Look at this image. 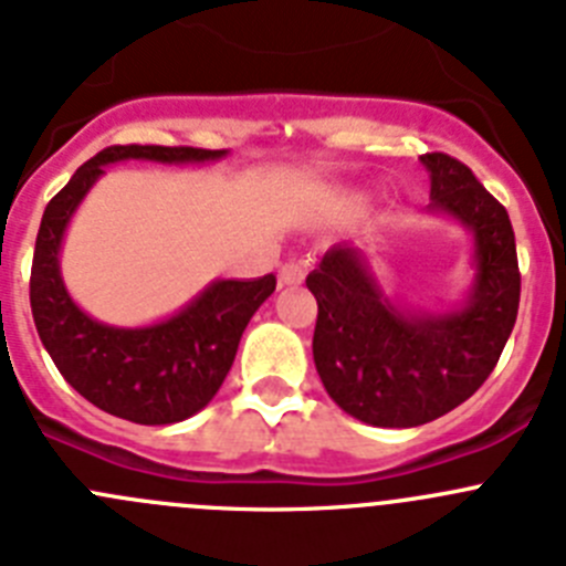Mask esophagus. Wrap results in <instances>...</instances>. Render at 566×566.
Here are the masks:
<instances>
[{
  "label": "esophagus",
  "mask_w": 566,
  "mask_h": 566,
  "mask_svg": "<svg viewBox=\"0 0 566 566\" xmlns=\"http://www.w3.org/2000/svg\"><path fill=\"white\" fill-rule=\"evenodd\" d=\"M303 277H305V269H303V263H297V261H286L277 272L280 286H300V283H303Z\"/></svg>",
  "instance_id": "1"
}]
</instances>
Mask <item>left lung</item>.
<instances>
[{
    "mask_svg": "<svg viewBox=\"0 0 566 566\" xmlns=\"http://www.w3.org/2000/svg\"><path fill=\"white\" fill-rule=\"evenodd\" d=\"M432 210L474 232L476 286L443 317H403L356 249L336 247L305 277L317 297L314 365L328 396L370 427H421L474 396L520 311V261L507 210L449 154H423Z\"/></svg>",
    "mask_w": 566,
    "mask_h": 566,
    "instance_id": "obj_1",
    "label": "left lung"
}]
</instances>
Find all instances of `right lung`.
I'll list each match as a JSON object with an SVG mask.
<instances>
[{
    "mask_svg": "<svg viewBox=\"0 0 566 566\" xmlns=\"http://www.w3.org/2000/svg\"><path fill=\"white\" fill-rule=\"evenodd\" d=\"M224 151L190 145H108L83 163L50 199L35 235L30 269V308L35 331L61 376L97 409L132 423H176L212 401L235 361L238 342L274 274L258 280H219L176 317L148 328H112L86 317L66 294L59 249L72 212L103 174L120 159L205 163Z\"/></svg>",
    "mask_w": 566,
    "mask_h": 566,
    "instance_id": "1",
    "label": "right lung"
}]
</instances>
